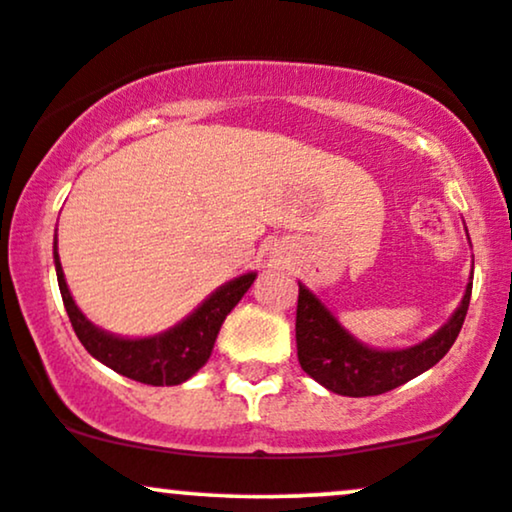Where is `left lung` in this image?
Listing matches in <instances>:
<instances>
[{
  "label": "left lung",
  "mask_w": 512,
  "mask_h": 512,
  "mask_svg": "<svg viewBox=\"0 0 512 512\" xmlns=\"http://www.w3.org/2000/svg\"><path fill=\"white\" fill-rule=\"evenodd\" d=\"M470 295L472 283H467L463 303L455 310L451 322L441 326L420 346L372 350L357 343L315 295L300 286L298 310H295V343H298L300 367L324 389L338 396L362 398L398 389L405 381L434 367L451 350L463 329Z\"/></svg>",
  "instance_id": "left-lung-1"
}]
</instances>
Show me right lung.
Returning a JSON list of instances; mask_svg holds the SVG:
<instances>
[{
    "mask_svg": "<svg viewBox=\"0 0 512 512\" xmlns=\"http://www.w3.org/2000/svg\"><path fill=\"white\" fill-rule=\"evenodd\" d=\"M54 264H57V281L66 315H69L73 331H76L85 350L123 377L150 386H176L193 377L212 355L214 341H217L226 315L238 305V300L255 281V274L238 276L236 281H229L217 293L209 295L186 322L174 326L162 336L135 338L133 341V338L104 334L102 329L92 326L73 303L57 252H54Z\"/></svg>",
    "mask_w": 512,
    "mask_h": 512,
    "instance_id": "obj_1",
    "label": "right lung"
}]
</instances>
